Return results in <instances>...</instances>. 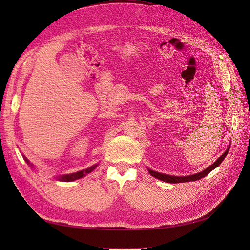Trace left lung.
Masks as SVG:
<instances>
[{
  "mask_svg": "<svg viewBox=\"0 0 250 250\" xmlns=\"http://www.w3.org/2000/svg\"><path fill=\"white\" fill-rule=\"evenodd\" d=\"M229 148H230V145L229 146V148L225 150V152L218 158V160L216 162H214V164H211L209 167H208L207 169H204L203 171L199 172V173H196V174H193V175H188V176H173V175H169V174H164V173H160V172H156V171H153L151 169H148V172L152 175L153 177L160 179V180H163L165 181V183H170V184H179V183H188V181H196V180H199L201 179L202 177L207 176L208 174L213 171L215 168H217L219 165H220L223 160L225 158V156L228 155L229 151Z\"/></svg>",
  "mask_w": 250,
  "mask_h": 250,
  "instance_id": "left-lung-1",
  "label": "left lung"
}]
</instances>
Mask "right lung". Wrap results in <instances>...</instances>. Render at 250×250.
I'll return each instance as SVG.
<instances>
[{"label":"right lung","mask_w":250,"mask_h":250,"mask_svg":"<svg viewBox=\"0 0 250 250\" xmlns=\"http://www.w3.org/2000/svg\"><path fill=\"white\" fill-rule=\"evenodd\" d=\"M22 157H24V160L27 162V164L30 166V167L33 168V165L29 162L28 158L26 156L22 155ZM98 164L92 166V167H89L85 170H81V171H78V172H75V173H71V174H64V175H60V176H57L56 179L59 180V181H66V183H69V181H74V180H77L79 178H82L84 177L85 175H87L88 173H90L92 171H94L96 168H97Z\"/></svg>","instance_id":"add662e5"}]
</instances>
